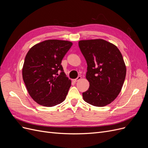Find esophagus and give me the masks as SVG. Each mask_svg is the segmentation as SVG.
<instances>
[{
    "label": "esophagus",
    "instance_id": "obj_1",
    "mask_svg": "<svg viewBox=\"0 0 148 148\" xmlns=\"http://www.w3.org/2000/svg\"><path fill=\"white\" fill-rule=\"evenodd\" d=\"M81 79V76H78L77 78H76V79H73V81L74 82H76V81H79V80H80Z\"/></svg>",
    "mask_w": 148,
    "mask_h": 148
}]
</instances>
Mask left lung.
Returning a JSON list of instances; mask_svg holds the SVG:
<instances>
[{
  "mask_svg": "<svg viewBox=\"0 0 148 148\" xmlns=\"http://www.w3.org/2000/svg\"><path fill=\"white\" fill-rule=\"evenodd\" d=\"M81 53L88 65L86 78L89 82L83 93L84 100L95 106H105L118 97L123 88L126 67L116 46L103 39L80 40Z\"/></svg>",
  "mask_w": 148,
  "mask_h": 148,
  "instance_id": "obj_1",
  "label": "left lung"
}]
</instances>
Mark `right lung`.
I'll list each match as a JSON object with an SVG mask.
<instances>
[{
    "mask_svg": "<svg viewBox=\"0 0 148 148\" xmlns=\"http://www.w3.org/2000/svg\"><path fill=\"white\" fill-rule=\"evenodd\" d=\"M72 45L66 40H45L33 46L25 56L23 78L28 93L38 104L51 107L65 100L71 80L61 62Z\"/></svg>",
    "mask_w": 148,
    "mask_h": 148,
    "instance_id": "right-lung-1",
    "label": "right lung"
}]
</instances>
